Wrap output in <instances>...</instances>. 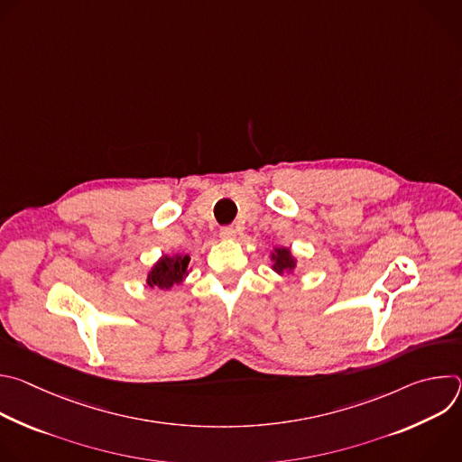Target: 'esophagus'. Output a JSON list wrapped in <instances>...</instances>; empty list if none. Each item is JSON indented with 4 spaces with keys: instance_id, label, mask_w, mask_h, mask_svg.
<instances>
[{
    "instance_id": "1",
    "label": "esophagus",
    "mask_w": 462,
    "mask_h": 462,
    "mask_svg": "<svg viewBox=\"0 0 462 462\" xmlns=\"http://www.w3.org/2000/svg\"><path fill=\"white\" fill-rule=\"evenodd\" d=\"M219 236H221L223 239H232V237H236V228H234V226H221Z\"/></svg>"
}]
</instances>
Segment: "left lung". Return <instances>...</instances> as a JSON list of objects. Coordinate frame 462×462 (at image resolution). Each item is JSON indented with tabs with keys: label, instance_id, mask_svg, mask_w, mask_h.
<instances>
[{
	"label": "left lung",
	"instance_id": "1",
	"mask_svg": "<svg viewBox=\"0 0 462 462\" xmlns=\"http://www.w3.org/2000/svg\"><path fill=\"white\" fill-rule=\"evenodd\" d=\"M273 259H276V263H274V271L276 273H283V271H291V269H294V259H292V255H291V252L287 250V248H278L276 250V254L273 255Z\"/></svg>",
	"mask_w": 462,
	"mask_h": 462
}]
</instances>
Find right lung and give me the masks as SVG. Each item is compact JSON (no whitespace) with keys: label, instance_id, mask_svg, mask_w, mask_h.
I'll use <instances>...</instances> for the list:
<instances>
[{"label":"right lung","instance_id":"obj_1","mask_svg":"<svg viewBox=\"0 0 462 462\" xmlns=\"http://www.w3.org/2000/svg\"><path fill=\"white\" fill-rule=\"evenodd\" d=\"M189 255H164L148 276V285L157 289H170L175 283H180L186 276Z\"/></svg>","mask_w":462,"mask_h":462}]
</instances>
